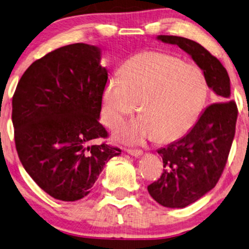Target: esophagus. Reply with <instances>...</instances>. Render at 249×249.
I'll list each match as a JSON object with an SVG mask.
<instances>
[{
	"instance_id": "1",
	"label": "esophagus",
	"mask_w": 249,
	"mask_h": 249,
	"mask_svg": "<svg viewBox=\"0 0 249 249\" xmlns=\"http://www.w3.org/2000/svg\"><path fill=\"white\" fill-rule=\"evenodd\" d=\"M127 152L134 157H138V156H141L143 154V151L140 150V149H127Z\"/></svg>"
}]
</instances>
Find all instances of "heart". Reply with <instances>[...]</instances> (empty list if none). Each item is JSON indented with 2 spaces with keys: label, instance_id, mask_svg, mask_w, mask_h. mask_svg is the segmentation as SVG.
Segmentation results:
<instances>
[{
  "label": "heart",
  "instance_id": "b5f03b06",
  "mask_svg": "<svg viewBox=\"0 0 249 249\" xmlns=\"http://www.w3.org/2000/svg\"><path fill=\"white\" fill-rule=\"evenodd\" d=\"M204 71L177 55L145 51L125 62L121 76L105 86L104 121L109 128L121 126L140 104V117L123 132L127 142L178 140L196 124L207 98Z\"/></svg>",
  "mask_w": 249,
  "mask_h": 249
}]
</instances>
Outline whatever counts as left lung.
<instances>
[{
    "instance_id": "1",
    "label": "left lung",
    "mask_w": 249,
    "mask_h": 249,
    "mask_svg": "<svg viewBox=\"0 0 249 249\" xmlns=\"http://www.w3.org/2000/svg\"><path fill=\"white\" fill-rule=\"evenodd\" d=\"M158 39L177 44L189 53L220 101L205 109L185 137L158 150L165 170L148 185L149 194L161 206L183 208L203 197L220 180L236 133L238 108L230 100L227 69L216 57L189 38L159 35Z\"/></svg>"
}]
</instances>
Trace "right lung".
<instances>
[{
  "label": "right lung",
  "mask_w": 249,
  "mask_h": 249,
  "mask_svg": "<svg viewBox=\"0 0 249 249\" xmlns=\"http://www.w3.org/2000/svg\"><path fill=\"white\" fill-rule=\"evenodd\" d=\"M97 46L76 43L33 62L12 97L15 143L22 166L55 199L75 201L109 159L122 150L95 139L109 137L99 123L108 71Z\"/></svg>",
  "instance_id": "add662e5"
}]
</instances>
